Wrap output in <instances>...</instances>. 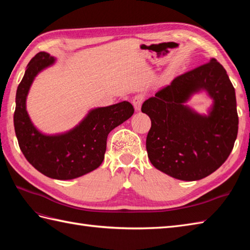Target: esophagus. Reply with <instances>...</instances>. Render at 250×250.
<instances>
[{"label":"esophagus","instance_id":"obj_1","mask_svg":"<svg viewBox=\"0 0 250 250\" xmlns=\"http://www.w3.org/2000/svg\"><path fill=\"white\" fill-rule=\"evenodd\" d=\"M143 101H144V94H143V93L136 94L135 97L132 99V103H133L135 110H137V111L141 110V106H142Z\"/></svg>","mask_w":250,"mask_h":250}]
</instances>
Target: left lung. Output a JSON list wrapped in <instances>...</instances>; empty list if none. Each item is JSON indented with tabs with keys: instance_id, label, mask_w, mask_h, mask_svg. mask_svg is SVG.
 I'll list each match as a JSON object with an SVG mask.
<instances>
[{
	"instance_id": "obj_1",
	"label": "left lung",
	"mask_w": 250,
	"mask_h": 250,
	"mask_svg": "<svg viewBox=\"0 0 250 250\" xmlns=\"http://www.w3.org/2000/svg\"><path fill=\"white\" fill-rule=\"evenodd\" d=\"M202 89L214 101L207 116L184 104ZM142 111L151 120L148 158L159 171L174 178L192 182L208 176L234 146L238 130L235 90L214 58L159 90L143 103Z\"/></svg>"
}]
</instances>
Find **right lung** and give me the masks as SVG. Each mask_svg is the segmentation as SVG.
Instances as JSON below:
<instances>
[{
	"label": "right lung",
	"instance_id": "add662e5",
	"mask_svg": "<svg viewBox=\"0 0 250 250\" xmlns=\"http://www.w3.org/2000/svg\"><path fill=\"white\" fill-rule=\"evenodd\" d=\"M55 60L41 51L29 62L16 93L14 125L20 149L29 163L47 177L66 180L81 177L101 166L109 132L128 120L134 108L126 101L98 107L65 133L43 134L32 124L26 111V95L37 74L54 64Z\"/></svg>",
	"mask_w": 250,
	"mask_h": 250
}]
</instances>
